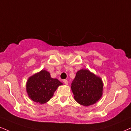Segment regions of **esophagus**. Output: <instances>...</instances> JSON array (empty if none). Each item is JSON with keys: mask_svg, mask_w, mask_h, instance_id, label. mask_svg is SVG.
I'll list each match as a JSON object with an SVG mask.
<instances>
[{"mask_svg": "<svg viewBox=\"0 0 131 131\" xmlns=\"http://www.w3.org/2000/svg\"><path fill=\"white\" fill-rule=\"evenodd\" d=\"M63 83L65 85H68V82L67 80H63Z\"/></svg>", "mask_w": 131, "mask_h": 131, "instance_id": "1", "label": "esophagus"}]
</instances>
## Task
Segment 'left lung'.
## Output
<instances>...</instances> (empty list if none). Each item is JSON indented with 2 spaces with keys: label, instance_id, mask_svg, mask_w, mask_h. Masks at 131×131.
I'll use <instances>...</instances> for the list:
<instances>
[{
  "label": "left lung",
  "instance_id": "obj_1",
  "mask_svg": "<svg viewBox=\"0 0 131 131\" xmlns=\"http://www.w3.org/2000/svg\"><path fill=\"white\" fill-rule=\"evenodd\" d=\"M103 82L100 76L86 69L76 72L71 89L75 101L83 106L93 105L103 94Z\"/></svg>",
  "mask_w": 131,
  "mask_h": 131
}]
</instances>
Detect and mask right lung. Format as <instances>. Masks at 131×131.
Wrapping results in <instances>:
<instances>
[{"mask_svg": "<svg viewBox=\"0 0 131 131\" xmlns=\"http://www.w3.org/2000/svg\"><path fill=\"white\" fill-rule=\"evenodd\" d=\"M61 85L63 83L57 79L50 77L49 72L42 70L28 78L26 91L31 100L43 104L51 99L57 88Z\"/></svg>", "mask_w": 131, "mask_h": 131, "instance_id": "add662e5", "label": "right lung"}]
</instances>
